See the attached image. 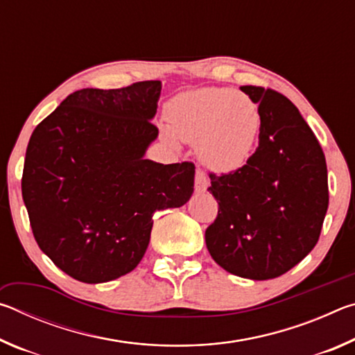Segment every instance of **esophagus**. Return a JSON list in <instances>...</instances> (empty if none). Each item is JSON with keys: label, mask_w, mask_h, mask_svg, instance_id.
Here are the masks:
<instances>
[{"label": "esophagus", "mask_w": 355, "mask_h": 355, "mask_svg": "<svg viewBox=\"0 0 355 355\" xmlns=\"http://www.w3.org/2000/svg\"><path fill=\"white\" fill-rule=\"evenodd\" d=\"M208 186H209V182H208L207 175H205V172L197 169V172H196V191L197 192H205Z\"/></svg>", "instance_id": "esophagus-1"}]
</instances>
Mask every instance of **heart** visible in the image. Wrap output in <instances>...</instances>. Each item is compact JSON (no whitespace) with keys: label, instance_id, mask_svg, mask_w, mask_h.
Returning a JSON list of instances; mask_svg holds the SVG:
<instances>
[{"label":"heart","instance_id":"heart-1","mask_svg":"<svg viewBox=\"0 0 355 355\" xmlns=\"http://www.w3.org/2000/svg\"><path fill=\"white\" fill-rule=\"evenodd\" d=\"M167 142L197 144L203 164L235 172L248 163L260 131V111L248 94L228 87H203L173 97L166 105Z\"/></svg>","mask_w":355,"mask_h":355}]
</instances>
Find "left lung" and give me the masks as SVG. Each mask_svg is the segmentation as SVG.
Here are the masks:
<instances>
[{
	"label": "left lung",
	"instance_id": "1",
	"mask_svg": "<svg viewBox=\"0 0 355 355\" xmlns=\"http://www.w3.org/2000/svg\"><path fill=\"white\" fill-rule=\"evenodd\" d=\"M258 105V148L208 191L218 218L205 232L213 260L227 272L268 280L290 271L320 239L329 207L327 166L313 131L285 95L241 86Z\"/></svg>",
	"mask_w": 355,
	"mask_h": 355
}]
</instances>
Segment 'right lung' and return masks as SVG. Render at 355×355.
Returning <instances> with one entry per match:
<instances>
[{
    "instance_id": "1",
    "label": "right lung",
    "mask_w": 355,
    "mask_h": 355,
    "mask_svg": "<svg viewBox=\"0 0 355 355\" xmlns=\"http://www.w3.org/2000/svg\"><path fill=\"white\" fill-rule=\"evenodd\" d=\"M161 81L70 94L33 131L21 194L40 250L70 277L105 284L139 264L153 213L194 192L196 166L146 159Z\"/></svg>"
}]
</instances>
